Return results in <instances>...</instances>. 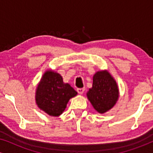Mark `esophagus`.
Wrapping results in <instances>:
<instances>
[{
    "instance_id": "esophagus-1",
    "label": "esophagus",
    "mask_w": 153,
    "mask_h": 153,
    "mask_svg": "<svg viewBox=\"0 0 153 153\" xmlns=\"http://www.w3.org/2000/svg\"><path fill=\"white\" fill-rule=\"evenodd\" d=\"M85 91V88H77L76 89V91L78 92L79 94H80V95H82L83 93V92Z\"/></svg>"
}]
</instances>
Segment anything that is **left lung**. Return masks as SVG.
Returning <instances> with one entry per match:
<instances>
[{
    "mask_svg": "<svg viewBox=\"0 0 153 153\" xmlns=\"http://www.w3.org/2000/svg\"><path fill=\"white\" fill-rule=\"evenodd\" d=\"M119 97L116 81L107 71H98L94 74L93 87L87 93V97L94 108L104 114L116 104Z\"/></svg>",
    "mask_w": 153,
    "mask_h": 153,
    "instance_id": "1",
    "label": "left lung"
}]
</instances>
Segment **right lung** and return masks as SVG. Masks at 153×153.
Instances as JSON below:
<instances>
[{"instance_id":"1","label":"right lung","mask_w":153,"mask_h":153,"mask_svg":"<svg viewBox=\"0 0 153 153\" xmlns=\"http://www.w3.org/2000/svg\"><path fill=\"white\" fill-rule=\"evenodd\" d=\"M77 92L69 83H65L60 74L47 70L42 77L35 93L38 107L51 116H59L71 98Z\"/></svg>"}]
</instances>
